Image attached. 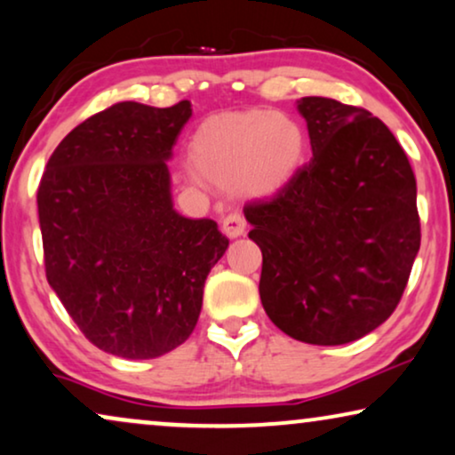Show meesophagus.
<instances>
[{
	"mask_svg": "<svg viewBox=\"0 0 455 455\" xmlns=\"http://www.w3.org/2000/svg\"><path fill=\"white\" fill-rule=\"evenodd\" d=\"M221 229L228 238H238V235L244 234L246 220L238 213V211H232V213H228L221 220Z\"/></svg>",
	"mask_w": 455,
	"mask_h": 455,
	"instance_id": "1",
	"label": "esophagus"
}]
</instances>
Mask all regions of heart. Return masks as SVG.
<instances>
[{"mask_svg":"<svg viewBox=\"0 0 455 455\" xmlns=\"http://www.w3.org/2000/svg\"><path fill=\"white\" fill-rule=\"evenodd\" d=\"M195 178L246 196H271L291 182L307 159V132L273 109L207 117L192 136Z\"/></svg>","mask_w":455,"mask_h":455,"instance_id":"1","label":"heart"}]
</instances>
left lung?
Masks as SVG:
<instances>
[{"instance_id":"obj_1","label":"left lung","mask_w":455,"mask_h":455,"mask_svg":"<svg viewBox=\"0 0 455 455\" xmlns=\"http://www.w3.org/2000/svg\"><path fill=\"white\" fill-rule=\"evenodd\" d=\"M313 159L269 201L244 207L263 252L260 302L298 341L339 346L394 313L420 248L416 178L371 111L327 97L298 101Z\"/></svg>"}]
</instances>
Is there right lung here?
Returning a JSON list of instances; mask_svg holds the SVG:
<instances>
[{
  "instance_id": "add662e5",
  "label": "right lung",
  "mask_w": 455,
  "mask_h": 455,
  "mask_svg": "<svg viewBox=\"0 0 455 455\" xmlns=\"http://www.w3.org/2000/svg\"><path fill=\"white\" fill-rule=\"evenodd\" d=\"M190 101H122L78 124L47 161L36 204L45 275L99 350L147 360L184 344L229 240L173 211L167 159Z\"/></svg>"
}]
</instances>
